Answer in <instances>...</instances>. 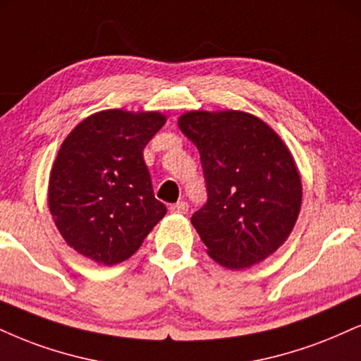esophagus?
<instances>
[{
    "label": "esophagus",
    "mask_w": 361,
    "mask_h": 361,
    "mask_svg": "<svg viewBox=\"0 0 361 361\" xmlns=\"http://www.w3.org/2000/svg\"><path fill=\"white\" fill-rule=\"evenodd\" d=\"M188 202H185V200H180V202L173 203L171 207H169V212H173V214H186L188 212Z\"/></svg>",
    "instance_id": "obj_1"
}]
</instances>
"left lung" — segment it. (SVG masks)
I'll return each instance as SVG.
<instances>
[{"instance_id": "1", "label": "left lung", "mask_w": 361, "mask_h": 361, "mask_svg": "<svg viewBox=\"0 0 361 361\" xmlns=\"http://www.w3.org/2000/svg\"><path fill=\"white\" fill-rule=\"evenodd\" d=\"M178 126L200 151L208 198L192 224L210 257L228 269L264 260L284 244L301 208L289 149L245 112H186Z\"/></svg>"}]
</instances>
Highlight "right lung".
Here are the masks:
<instances>
[{
    "mask_svg": "<svg viewBox=\"0 0 361 361\" xmlns=\"http://www.w3.org/2000/svg\"><path fill=\"white\" fill-rule=\"evenodd\" d=\"M164 121L159 112L102 111L63 141L51 168L49 207L79 254L104 266L123 262L166 214L142 158Z\"/></svg>",
    "mask_w": 361,
    "mask_h": 361,
    "instance_id": "add662e5",
    "label": "right lung"
}]
</instances>
